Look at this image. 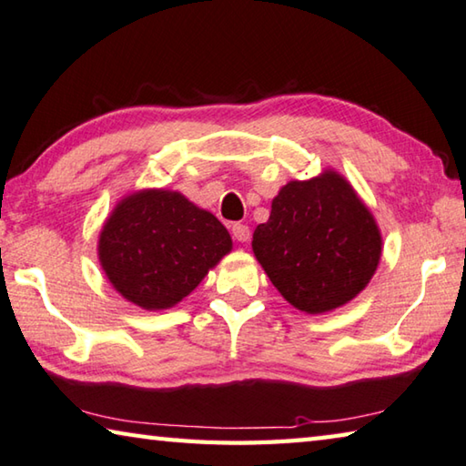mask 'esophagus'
<instances>
[{"instance_id":"34e87169","label":"esophagus","mask_w":466,"mask_h":466,"mask_svg":"<svg viewBox=\"0 0 466 466\" xmlns=\"http://www.w3.org/2000/svg\"><path fill=\"white\" fill-rule=\"evenodd\" d=\"M232 234H234V238L238 240V242H248L250 228L244 226V224H234L232 226Z\"/></svg>"}]
</instances>
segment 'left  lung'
Masks as SVG:
<instances>
[{"label":"left lung","instance_id":"8db88e82","mask_svg":"<svg viewBox=\"0 0 466 466\" xmlns=\"http://www.w3.org/2000/svg\"><path fill=\"white\" fill-rule=\"evenodd\" d=\"M252 252L293 308L326 314L369 285L383 238L350 181L326 168L279 189L268 219L252 234Z\"/></svg>","mask_w":466,"mask_h":466}]
</instances>
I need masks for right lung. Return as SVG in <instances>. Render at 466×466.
I'll list each match as a JSON object with an SVG mask.
<instances>
[{"label": "right lung", "mask_w": 466, "mask_h": 466, "mask_svg": "<svg viewBox=\"0 0 466 466\" xmlns=\"http://www.w3.org/2000/svg\"><path fill=\"white\" fill-rule=\"evenodd\" d=\"M230 250L224 224L171 189H140L122 198L97 242L107 281L148 311L177 306Z\"/></svg>", "instance_id": "1"}]
</instances>
